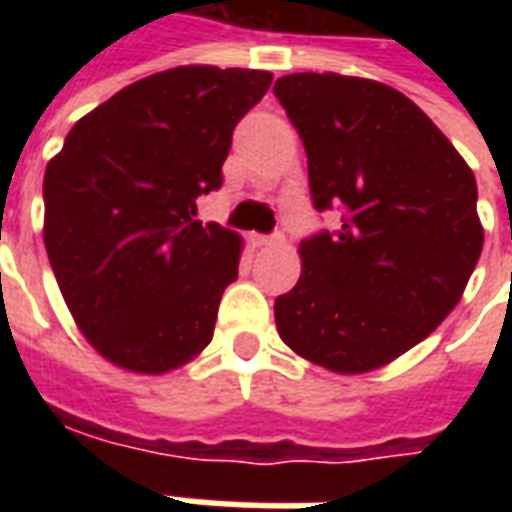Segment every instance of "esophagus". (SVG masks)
Listing matches in <instances>:
<instances>
[{
	"mask_svg": "<svg viewBox=\"0 0 512 512\" xmlns=\"http://www.w3.org/2000/svg\"><path fill=\"white\" fill-rule=\"evenodd\" d=\"M257 246H274L282 244V233H271V235H255Z\"/></svg>",
	"mask_w": 512,
	"mask_h": 512,
	"instance_id": "obj_1",
	"label": "esophagus"
}]
</instances>
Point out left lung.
I'll return each instance as SVG.
<instances>
[{
	"label": "left lung",
	"mask_w": 512,
	"mask_h": 512,
	"mask_svg": "<svg viewBox=\"0 0 512 512\" xmlns=\"http://www.w3.org/2000/svg\"><path fill=\"white\" fill-rule=\"evenodd\" d=\"M274 95L307 150L315 211H340L337 230L301 241L304 271L274 301L277 332L326 370H376L461 301L483 252L472 169L381 82L290 73Z\"/></svg>",
	"instance_id": "obj_1"
}]
</instances>
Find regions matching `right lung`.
Segmentation results:
<instances>
[{"instance_id":"obj_1","label":"right lung","mask_w":512,"mask_h":512,"mask_svg":"<svg viewBox=\"0 0 512 512\" xmlns=\"http://www.w3.org/2000/svg\"><path fill=\"white\" fill-rule=\"evenodd\" d=\"M268 71L183 65L82 117L43 180L46 252L82 334L115 365L167 373L211 343L241 238L197 222Z\"/></svg>"}]
</instances>
